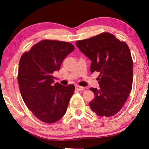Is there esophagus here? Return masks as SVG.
<instances>
[{
	"label": "esophagus",
	"instance_id": "1",
	"mask_svg": "<svg viewBox=\"0 0 149 149\" xmlns=\"http://www.w3.org/2000/svg\"><path fill=\"white\" fill-rule=\"evenodd\" d=\"M75 88H76V89H77V90H79V91H82L84 89V87H81V86H80V85H75Z\"/></svg>",
	"mask_w": 149,
	"mask_h": 149
}]
</instances>
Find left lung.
<instances>
[{
    "label": "left lung",
    "instance_id": "obj_1",
    "mask_svg": "<svg viewBox=\"0 0 149 149\" xmlns=\"http://www.w3.org/2000/svg\"><path fill=\"white\" fill-rule=\"evenodd\" d=\"M76 45L91 60V72L100 73V88H90L95 95L89 102L90 108L100 117L116 115L132 87L133 60L129 47L109 32L78 40Z\"/></svg>",
    "mask_w": 149,
    "mask_h": 149
}]
</instances>
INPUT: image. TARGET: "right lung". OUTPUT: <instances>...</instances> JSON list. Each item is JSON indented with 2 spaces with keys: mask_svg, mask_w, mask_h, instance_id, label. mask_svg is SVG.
I'll return each mask as SVG.
<instances>
[{
  "mask_svg": "<svg viewBox=\"0 0 149 149\" xmlns=\"http://www.w3.org/2000/svg\"><path fill=\"white\" fill-rule=\"evenodd\" d=\"M74 49L68 42L42 40L20 58L17 81L22 97L28 109L44 123L60 120L74 92L72 84H53L52 75Z\"/></svg>",
  "mask_w": 149,
  "mask_h": 149,
  "instance_id": "obj_1",
  "label": "right lung"
}]
</instances>
